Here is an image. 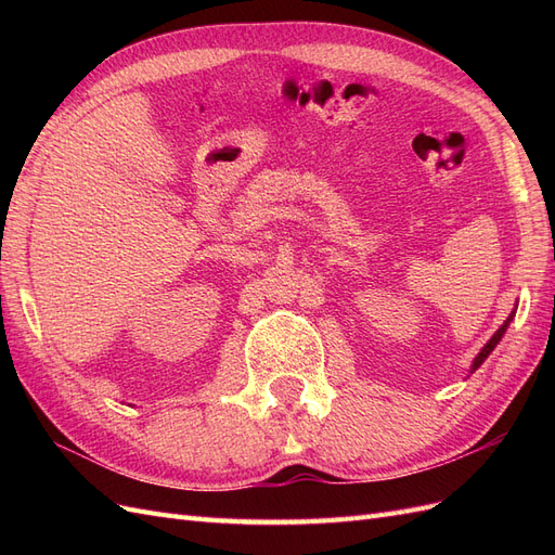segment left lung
Masks as SVG:
<instances>
[{
    "label": "left lung",
    "mask_w": 555,
    "mask_h": 555,
    "mask_svg": "<svg viewBox=\"0 0 555 555\" xmlns=\"http://www.w3.org/2000/svg\"><path fill=\"white\" fill-rule=\"evenodd\" d=\"M514 314H516V310H512V314H509V317L505 319V324H502V326H500V328H498V331L493 333V338H491L489 343H486V345H483V349L479 351V354H477V359L473 361V373L477 371V367H479V365H481V363H483L486 359H489V354H491V351H493V349L498 347V343L502 340V335H505V331L509 328V324H512V319H514Z\"/></svg>",
    "instance_id": "1"
}]
</instances>
